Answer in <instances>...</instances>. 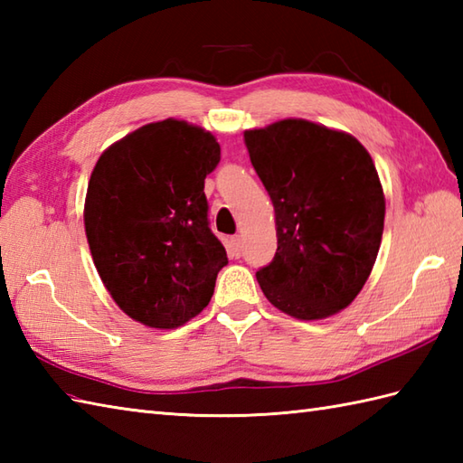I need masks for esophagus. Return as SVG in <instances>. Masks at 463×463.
I'll use <instances>...</instances> for the list:
<instances>
[{"instance_id":"34e87169","label":"esophagus","mask_w":463,"mask_h":463,"mask_svg":"<svg viewBox=\"0 0 463 463\" xmlns=\"http://www.w3.org/2000/svg\"><path fill=\"white\" fill-rule=\"evenodd\" d=\"M231 249L234 250V254L242 252V239L241 237H232L231 239Z\"/></svg>"}]
</instances>
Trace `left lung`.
I'll return each mask as SVG.
<instances>
[{
	"mask_svg": "<svg viewBox=\"0 0 463 463\" xmlns=\"http://www.w3.org/2000/svg\"><path fill=\"white\" fill-rule=\"evenodd\" d=\"M277 216L279 247L257 280L279 310L318 320L346 308L378 257L386 201L352 135L304 119L244 133Z\"/></svg>",
	"mask_w": 463,
	"mask_h": 463,
	"instance_id": "obj_1",
	"label": "left lung"
}]
</instances>
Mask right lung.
<instances>
[{
    "mask_svg": "<svg viewBox=\"0 0 463 463\" xmlns=\"http://www.w3.org/2000/svg\"><path fill=\"white\" fill-rule=\"evenodd\" d=\"M219 161L211 133L165 119L117 141L95 165L87 242L117 307L145 326L176 328L194 318L229 264L204 196Z\"/></svg>",
    "mask_w": 463,
    "mask_h": 463,
    "instance_id": "right-lung-1",
    "label": "right lung"
}]
</instances>
